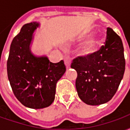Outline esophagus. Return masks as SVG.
I'll return each instance as SVG.
<instances>
[{"label": "esophagus", "instance_id": "obj_1", "mask_svg": "<svg viewBox=\"0 0 130 130\" xmlns=\"http://www.w3.org/2000/svg\"><path fill=\"white\" fill-rule=\"evenodd\" d=\"M65 65L67 68H70L71 60H70V59L69 58H66L65 59Z\"/></svg>", "mask_w": 130, "mask_h": 130}]
</instances>
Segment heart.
Segmentation results:
<instances>
[{"instance_id": "1", "label": "heart", "mask_w": 130, "mask_h": 130, "mask_svg": "<svg viewBox=\"0 0 130 130\" xmlns=\"http://www.w3.org/2000/svg\"><path fill=\"white\" fill-rule=\"evenodd\" d=\"M88 33L83 36V37L86 36ZM100 44V40L96 36H92L88 37V39L85 40L84 42L81 44L79 48V54L82 56L86 57L90 56L95 51V49Z\"/></svg>"}]
</instances>
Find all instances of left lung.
I'll list each match as a JSON object with an SVG mask.
<instances>
[{
  "label": "left lung",
  "mask_w": 130,
  "mask_h": 130,
  "mask_svg": "<svg viewBox=\"0 0 130 130\" xmlns=\"http://www.w3.org/2000/svg\"><path fill=\"white\" fill-rule=\"evenodd\" d=\"M77 72L76 88L79 98L88 105H100L111 100L123 79L125 60L120 37L107 28L106 40L99 51L73 60Z\"/></svg>",
  "instance_id": "8db88e82"
}]
</instances>
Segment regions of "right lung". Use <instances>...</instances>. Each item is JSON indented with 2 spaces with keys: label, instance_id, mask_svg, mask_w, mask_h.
I'll return each instance as SVG.
<instances>
[{
  "label": "right lung",
  "instance_id": "right-lung-1",
  "mask_svg": "<svg viewBox=\"0 0 130 130\" xmlns=\"http://www.w3.org/2000/svg\"><path fill=\"white\" fill-rule=\"evenodd\" d=\"M40 26L32 22L22 26L13 39L7 62V76L17 100L28 108L50 106L55 99L56 86L66 71L64 62L53 63L46 56L31 51L34 32Z\"/></svg>",
  "mask_w": 130,
  "mask_h": 130
}]
</instances>
